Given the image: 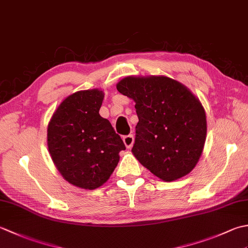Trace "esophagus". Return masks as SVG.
Instances as JSON below:
<instances>
[{
  "instance_id": "1",
  "label": "esophagus",
  "mask_w": 248,
  "mask_h": 248,
  "mask_svg": "<svg viewBox=\"0 0 248 248\" xmlns=\"http://www.w3.org/2000/svg\"><path fill=\"white\" fill-rule=\"evenodd\" d=\"M123 140H124V145H125V147H127V148H131V147L133 146V143H134V138H133L132 134L124 135L123 138Z\"/></svg>"
}]
</instances>
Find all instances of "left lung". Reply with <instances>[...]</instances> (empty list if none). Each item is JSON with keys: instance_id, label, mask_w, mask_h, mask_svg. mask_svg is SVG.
Here are the masks:
<instances>
[{"instance_id": "obj_1", "label": "left lung", "mask_w": 248, "mask_h": 248, "mask_svg": "<svg viewBox=\"0 0 248 248\" xmlns=\"http://www.w3.org/2000/svg\"><path fill=\"white\" fill-rule=\"evenodd\" d=\"M117 91L135 101L139 123L132 152L140 164L163 181L187 175L202 155L207 135L199 100L167 77H128Z\"/></svg>"}]
</instances>
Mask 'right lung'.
Returning <instances> with one entry per match:
<instances>
[{"label": "right lung", "instance_id": "1", "mask_svg": "<svg viewBox=\"0 0 248 248\" xmlns=\"http://www.w3.org/2000/svg\"><path fill=\"white\" fill-rule=\"evenodd\" d=\"M103 92L70 94L56 108L48 125L52 160L73 186L94 189L108 181L125 149L109 121L99 114Z\"/></svg>", "mask_w": 248, "mask_h": 248}]
</instances>
